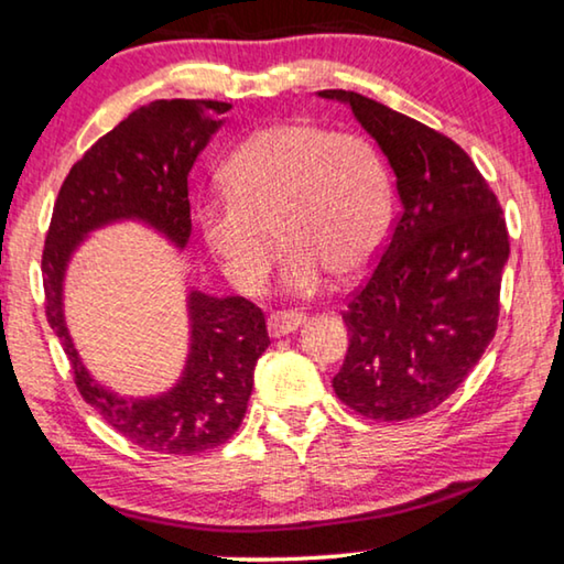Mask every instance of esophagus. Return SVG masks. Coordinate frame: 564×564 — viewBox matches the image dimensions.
I'll list each match as a JSON object with an SVG mask.
<instances>
[{"instance_id": "1", "label": "esophagus", "mask_w": 564, "mask_h": 564, "mask_svg": "<svg viewBox=\"0 0 564 564\" xmlns=\"http://www.w3.org/2000/svg\"><path fill=\"white\" fill-rule=\"evenodd\" d=\"M305 323V315H300V312H292V310H276L267 319V327H270V335L272 337H282L292 330H297V327Z\"/></svg>"}]
</instances>
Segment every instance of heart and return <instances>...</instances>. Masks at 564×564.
Wrapping results in <instances>:
<instances>
[{"mask_svg":"<svg viewBox=\"0 0 564 564\" xmlns=\"http://www.w3.org/2000/svg\"><path fill=\"white\" fill-rule=\"evenodd\" d=\"M224 194L196 209L221 270L241 290L262 284L274 232L284 247L282 284L319 290L348 282L383 252L393 221L391 178L366 135L323 126L274 123L247 138L221 169Z\"/></svg>","mask_w":564,"mask_h":564,"instance_id":"obj_1","label":"heart"}]
</instances>
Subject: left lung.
<instances>
[{
  "label": "left lung",
  "instance_id": "8db88e82",
  "mask_svg": "<svg viewBox=\"0 0 564 564\" xmlns=\"http://www.w3.org/2000/svg\"><path fill=\"white\" fill-rule=\"evenodd\" d=\"M317 95L350 106L401 196L378 267L343 312L350 345L333 388L366 419H419L464 383L497 333L505 212L452 138L352 90Z\"/></svg>",
  "mask_w": 564,
  "mask_h": 564
}]
</instances>
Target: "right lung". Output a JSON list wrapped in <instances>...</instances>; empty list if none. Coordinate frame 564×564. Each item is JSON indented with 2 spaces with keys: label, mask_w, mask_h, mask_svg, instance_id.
<instances>
[{
  "label": "right lung",
  "mask_w": 564,
  "mask_h": 564,
  "mask_svg": "<svg viewBox=\"0 0 564 564\" xmlns=\"http://www.w3.org/2000/svg\"><path fill=\"white\" fill-rule=\"evenodd\" d=\"M229 108L181 98L141 106L85 151L52 209L42 252L47 323L63 343L80 395L145 452L194 456L227 444L247 413L259 355L270 345L264 312L245 297L192 290V348L181 380L163 395L120 398L93 380L67 333L65 270L90 231L123 219L149 224L184 249L192 237L188 173Z\"/></svg>",
  "instance_id": "add662e5"
}]
</instances>
